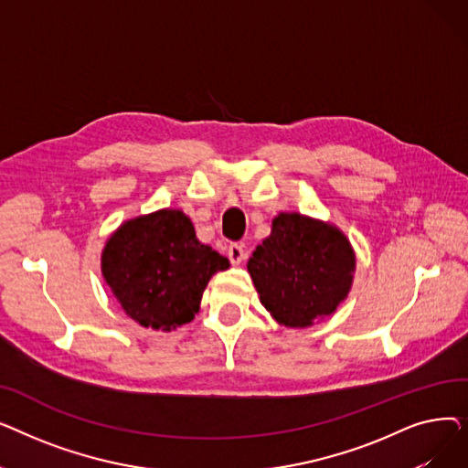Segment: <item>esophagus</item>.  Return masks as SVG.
<instances>
[{
	"label": "esophagus",
	"mask_w": 468,
	"mask_h": 468,
	"mask_svg": "<svg viewBox=\"0 0 468 468\" xmlns=\"http://www.w3.org/2000/svg\"><path fill=\"white\" fill-rule=\"evenodd\" d=\"M228 256H229V261H231L233 265H240V263L244 261V258H247V252H244V247H242V244L233 242V244H229Z\"/></svg>",
	"instance_id": "34e87169"
}]
</instances>
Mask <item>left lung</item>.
<instances>
[{
    "label": "left lung",
    "instance_id": "1",
    "mask_svg": "<svg viewBox=\"0 0 468 468\" xmlns=\"http://www.w3.org/2000/svg\"><path fill=\"white\" fill-rule=\"evenodd\" d=\"M355 265L351 242L335 226L281 212L247 267L260 302L275 321L307 328L347 298Z\"/></svg>",
    "mask_w": 468,
    "mask_h": 468
}]
</instances>
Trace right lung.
<instances>
[{"mask_svg": "<svg viewBox=\"0 0 468 468\" xmlns=\"http://www.w3.org/2000/svg\"><path fill=\"white\" fill-rule=\"evenodd\" d=\"M229 260L199 242L191 219L163 208L121 224L102 250V275L133 321L175 330L199 313L203 292Z\"/></svg>", "mask_w": 468, "mask_h": 468, "instance_id": "add662e5", "label": "right lung"}]
</instances>
